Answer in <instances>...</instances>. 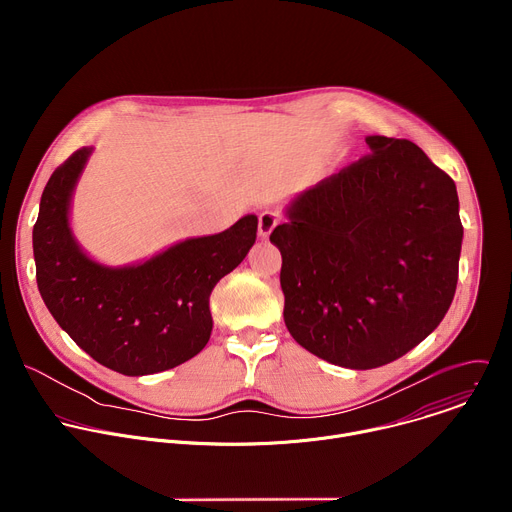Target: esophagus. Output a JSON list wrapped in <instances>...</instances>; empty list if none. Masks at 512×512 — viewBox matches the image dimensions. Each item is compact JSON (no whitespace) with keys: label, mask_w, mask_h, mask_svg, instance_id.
<instances>
[{"label":"esophagus","mask_w":512,"mask_h":512,"mask_svg":"<svg viewBox=\"0 0 512 512\" xmlns=\"http://www.w3.org/2000/svg\"><path fill=\"white\" fill-rule=\"evenodd\" d=\"M281 223V216L277 212H271V210H265L259 214V237L261 239H267L271 235V231Z\"/></svg>","instance_id":"esophagus-1"}]
</instances>
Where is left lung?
<instances>
[{
    "label": "left lung",
    "instance_id": "left-lung-1",
    "mask_svg": "<svg viewBox=\"0 0 512 512\" xmlns=\"http://www.w3.org/2000/svg\"><path fill=\"white\" fill-rule=\"evenodd\" d=\"M367 143L371 154L306 190L269 237L289 334L356 371L401 358L444 320L464 235L456 184L421 148Z\"/></svg>",
    "mask_w": 512,
    "mask_h": 512
}]
</instances>
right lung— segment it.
Listing matches in <instances>:
<instances>
[{"label":"right lung","mask_w":512,"mask_h":512,"mask_svg":"<svg viewBox=\"0 0 512 512\" xmlns=\"http://www.w3.org/2000/svg\"><path fill=\"white\" fill-rule=\"evenodd\" d=\"M89 154L91 148L72 154L42 192L32 233L40 296L60 328L103 367L127 377L174 369L206 346L210 291L253 247L257 216L141 265H99L68 229L70 194Z\"/></svg>","instance_id":"add662e5"}]
</instances>
